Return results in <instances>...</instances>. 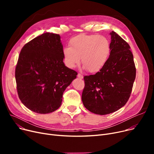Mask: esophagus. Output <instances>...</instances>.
<instances>
[{
	"instance_id": "1",
	"label": "esophagus",
	"mask_w": 154,
	"mask_h": 154,
	"mask_svg": "<svg viewBox=\"0 0 154 154\" xmlns=\"http://www.w3.org/2000/svg\"><path fill=\"white\" fill-rule=\"evenodd\" d=\"M77 77H78V78H79V79H83V77H84V76H83L81 74H78Z\"/></svg>"
}]
</instances>
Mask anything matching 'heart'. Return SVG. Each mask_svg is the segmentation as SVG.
I'll return each mask as SVG.
<instances>
[{"instance_id": "obj_1", "label": "heart", "mask_w": 154, "mask_h": 154, "mask_svg": "<svg viewBox=\"0 0 154 154\" xmlns=\"http://www.w3.org/2000/svg\"><path fill=\"white\" fill-rule=\"evenodd\" d=\"M110 43L102 35L80 34L70 39L69 47L63 50L65 64L74 68L82 60L83 67L91 73L99 72L107 62Z\"/></svg>"}]
</instances>
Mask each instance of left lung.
<instances>
[{
    "label": "left lung",
    "instance_id": "obj_1",
    "mask_svg": "<svg viewBox=\"0 0 154 154\" xmlns=\"http://www.w3.org/2000/svg\"><path fill=\"white\" fill-rule=\"evenodd\" d=\"M110 54L105 66L94 75L84 76V107L95 114L106 115L124 106L132 90L136 69L130 46L112 31Z\"/></svg>",
    "mask_w": 154,
    "mask_h": 154
}]
</instances>
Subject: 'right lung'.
Listing matches in <instances>:
<instances>
[{
  "instance_id": "add662e5",
  "label": "right lung",
  "mask_w": 154,
  "mask_h": 154,
  "mask_svg": "<svg viewBox=\"0 0 154 154\" xmlns=\"http://www.w3.org/2000/svg\"><path fill=\"white\" fill-rule=\"evenodd\" d=\"M59 34L46 32L23 47L15 67L19 97L29 110L48 114L58 109L77 73L65 66Z\"/></svg>"
}]
</instances>
